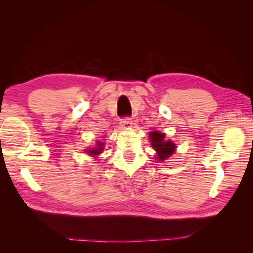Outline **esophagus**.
Returning <instances> with one entry per match:
<instances>
[{
	"mask_svg": "<svg viewBox=\"0 0 253 253\" xmlns=\"http://www.w3.org/2000/svg\"><path fill=\"white\" fill-rule=\"evenodd\" d=\"M120 126L122 128H129L133 126V120L131 117H125L120 121Z\"/></svg>",
	"mask_w": 253,
	"mask_h": 253,
	"instance_id": "obj_1",
	"label": "esophagus"
}]
</instances>
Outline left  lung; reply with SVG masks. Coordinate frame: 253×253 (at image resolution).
<instances>
[{
    "mask_svg": "<svg viewBox=\"0 0 253 253\" xmlns=\"http://www.w3.org/2000/svg\"><path fill=\"white\" fill-rule=\"evenodd\" d=\"M150 140L153 149L156 151V158L163 162L171 157L176 150V144L172 140H166V134L160 132H150Z\"/></svg>",
    "mask_w": 253,
    "mask_h": 253,
    "instance_id": "obj_1",
    "label": "left lung"
}]
</instances>
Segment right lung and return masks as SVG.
I'll list each match as a JSON object with an SVG mask.
<instances>
[{
    "mask_svg": "<svg viewBox=\"0 0 253 253\" xmlns=\"http://www.w3.org/2000/svg\"><path fill=\"white\" fill-rule=\"evenodd\" d=\"M103 149H104V143L101 142V141H98L95 148H89V149L85 150V152L87 153L88 155L97 156L99 154H101V153L103 152Z\"/></svg>",
    "mask_w": 253,
    "mask_h": 253,
    "instance_id": "add662e5",
    "label": "right lung"
}]
</instances>
